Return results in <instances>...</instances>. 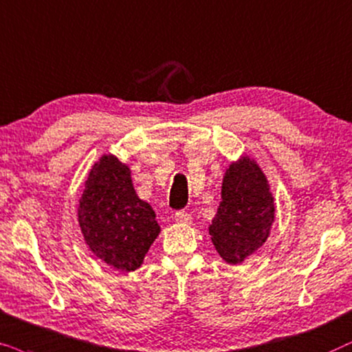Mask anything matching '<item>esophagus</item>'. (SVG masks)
<instances>
[{"mask_svg": "<svg viewBox=\"0 0 352 352\" xmlns=\"http://www.w3.org/2000/svg\"><path fill=\"white\" fill-rule=\"evenodd\" d=\"M173 217H175L177 222H180V223H190L191 222V214L186 212V210H177Z\"/></svg>", "mask_w": 352, "mask_h": 352, "instance_id": "obj_1", "label": "esophagus"}]
</instances>
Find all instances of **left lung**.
<instances>
[{"label":"left lung","instance_id":"left-lung-1","mask_svg":"<svg viewBox=\"0 0 352 352\" xmlns=\"http://www.w3.org/2000/svg\"><path fill=\"white\" fill-rule=\"evenodd\" d=\"M275 217L274 196L259 166L250 157L232 164L222 184V201L209 227L215 250L238 264L264 245Z\"/></svg>","mask_w":352,"mask_h":352}]
</instances>
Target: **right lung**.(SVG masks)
Instances as JSON below:
<instances>
[{
    "instance_id": "right-lung-1",
    "label": "right lung",
    "mask_w": 352,
    "mask_h": 352,
    "mask_svg": "<svg viewBox=\"0 0 352 352\" xmlns=\"http://www.w3.org/2000/svg\"><path fill=\"white\" fill-rule=\"evenodd\" d=\"M78 223L93 254L124 272L143 264L161 232L151 206L135 193L130 168L112 154H104L90 170Z\"/></svg>"
}]
</instances>
